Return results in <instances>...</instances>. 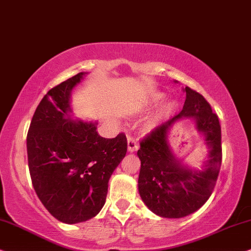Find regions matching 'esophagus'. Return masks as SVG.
I'll list each match as a JSON object with an SVG mask.
<instances>
[{"mask_svg":"<svg viewBox=\"0 0 251 251\" xmlns=\"http://www.w3.org/2000/svg\"><path fill=\"white\" fill-rule=\"evenodd\" d=\"M127 149L129 152H134L139 149V145H138V142H136V139L134 138V136L129 135L127 138Z\"/></svg>","mask_w":251,"mask_h":251,"instance_id":"obj_1","label":"esophagus"}]
</instances>
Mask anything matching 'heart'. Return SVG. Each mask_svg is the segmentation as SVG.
I'll use <instances>...</instances> for the list:
<instances>
[{"label": "heart", "mask_w": 251, "mask_h": 251, "mask_svg": "<svg viewBox=\"0 0 251 251\" xmlns=\"http://www.w3.org/2000/svg\"><path fill=\"white\" fill-rule=\"evenodd\" d=\"M163 99H164V95L155 94L151 99H150V102L153 103V104H156V103H158L159 101H162ZM172 109H173V104H169L168 106H166V110H168V111H170V110H172Z\"/></svg>", "instance_id": "obj_1"}]
</instances>
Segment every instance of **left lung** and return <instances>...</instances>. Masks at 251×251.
I'll return each mask as SVG.
<instances>
[{"label":"left lung","instance_id":"8db88e82","mask_svg":"<svg viewBox=\"0 0 251 251\" xmlns=\"http://www.w3.org/2000/svg\"><path fill=\"white\" fill-rule=\"evenodd\" d=\"M181 112L150 132L140 142L141 160L139 193L145 204L163 218H182L198 211L211 196L222 165V128L218 116L208 101L186 87ZM193 119L209 147L208 159L202 170L187 167L168 145L169 128L180 119Z\"/></svg>","mask_w":251,"mask_h":251}]
</instances>
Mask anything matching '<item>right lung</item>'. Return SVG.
Segmentation results:
<instances>
[{
	"label": "right lung",
	"mask_w": 251,
	"mask_h": 251,
	"mask_svg": "<svg viewBox=\"0 0 251 251\" xmlns=\"http://www.w3.org/2000/svg\"><path fill=\"white\" fill-rule=\"evenodd\" d=\"M80 72L43 96L27 133L28 169L45 208L65 224L82 223L101 211L108 183L127 151L124 133L105 139L98 123L71 118V92Z\"/></svg>",
	"instance_id": "obj_1"
}]
</instances>
